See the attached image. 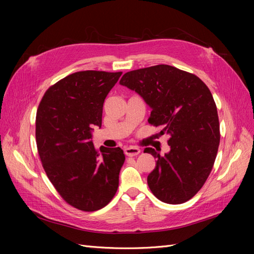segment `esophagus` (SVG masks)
Wrapping results in <instances>:
<instances>
[{
	"mask_svg": "<svg viewBox=\"0 0 254 254\" xmlns=\"http://www.w3.org/2000/svg\"><path fill=\"white\" fill-rule=\"evenodd\" d=\"M124 152L125 155L128 156V157H135L139 155V153L141 152V150L137 148V147H133V146H130V147H126L124 149Z\"/></svg>",
	"mask_w": 254,
	"mask_h": 254,
	"instance_id": "1",
	"label": "esophagus"
}]
</instances>
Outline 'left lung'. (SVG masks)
I'll list each match as a JSON object with an SVG mask.
<instances>
[{
    "label": "left lung",
    "instance_id": "obj_1",
    "mask_svg": "<svg viewBox=\"0 0 254 254\" xmlns=\"http://www.w3.org/2000/svg\"><path fill=\"white\" fill-rule=\"evenodd\" d=\"M122 86L139 93L151 110L148 123L168 137L171 151L161 156L151 147L144 152L157 159L147 177L159 200L180 204L193 198L209 177L220 141L216 104L210 89L196 76L159 64L123 75Z\"/></svg>",
    "mask_w": 254,
    "mask_h": 254
}]
</instances>
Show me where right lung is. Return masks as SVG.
Listing matches in <instances>:
<instances>
[{"mask_svg":"<svg viewBox=\"0 0 254 254\" xmlns=\"http://www.w3.org/2000/svg\"><path fill=\"white\" fill-rule=\"evenodd\" d=\"M121 75L73 73L51 86L38 107L36 142L45 174L61 198L80 211L102 209L119 188L124 152L97 149L90 139L91 127H102L105 98Z\"/></svg>","mask_w":254,"mask_h":254,"instance_id":"obj_1","label":"right lung"}]
</instances>
